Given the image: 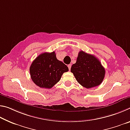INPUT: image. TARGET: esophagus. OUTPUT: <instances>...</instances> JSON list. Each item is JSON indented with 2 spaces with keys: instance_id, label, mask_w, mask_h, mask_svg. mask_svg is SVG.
I'll list each match as a JSON object with an SVG mask.
<instances>
[{
  "instance_id": "obj_1",
  "label": "esophagus",
  "mask_w": 130,
  "mask_h": 130,
  "mask_svg": "<svg viewBox=\"0 0 130 130\" xmlns=\"http://www.w3.org/2000/svg\"><path fill=\"white\" fill-rule=\"evenodd\" d=\"M71 67H72V65L71 64H69L68 65V68H69V70H70V68H71Z\"/></svg>"
}]
</instances>
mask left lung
<instances>
[{"instance_id":"1","label":"left lung","mask_w":130,"mask_h":130,"mask_svg":"<svg viewBox=\"0 0 130 130\" xmlns=\"http://www.w3.org/2000/svg\"><path fill=\"white\" fill-rule=\"evenodd\" d=\"M77 82L86 88L99 85L105 76V69L93 55L81 50L78 53L76 62L70 69Z\"/></svg>"}]
</instances>
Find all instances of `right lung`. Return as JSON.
Listing matches in <instances>:
<instances>
[{"label":"right lung","mask_w":130,"mask_h":130,"mask_svg":"<svg viewBox=\"0 0 130 130\" xmlns=\"http://www.w3.org/2000/svg\"><path fill=\"white\" fill-rule=\"evenodd\" d=\"M69 69L56 58L55 52L43 53L37 57L30 67L31 78L37 86L51 88Z\"/></svg>","instance_id":"add662e5"}]
</instances>
